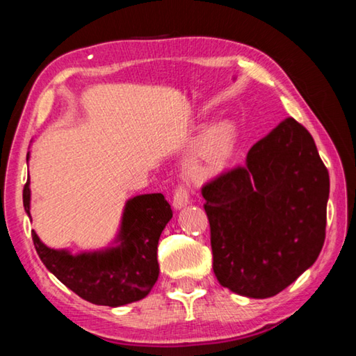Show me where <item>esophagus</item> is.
I'll use <instances>...</instances> for the list:
<instances>
[{
  "label": "esophagus",
  "instance_id": "obj_1",
  "mask_svg": "<svg viewBox=\"0 0 356 356\" xmlns=\"http://www.w3.org/2000/svg\"><path fill=\"white\" fill-rule=\"evenodd\" d=\"M188 204H190L188 190H186L184 185L177 186V190L174 191V196H172V207L176 210H180L188 206Z\"/></svg>",
  "mask_w": 356,
  "mask_h": 356
}]
</instances>
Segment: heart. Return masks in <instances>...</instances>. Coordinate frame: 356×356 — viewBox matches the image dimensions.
<instances>
[{"instance_id": "obj_1", "label": "heart", "mask_w": 356, "mask_h": 356, "mask_svg": "<svg viewBox=\"0 0 356 356\" xmlns=\"http://www.w3.org/2000/svg\"><path fill=\"white\" fill-rule=\"evenodd\" d=\"M238 129L229 119L218 120L202 131L186 156L185 171L195 182H209L227 170L236 154Z\"/></svg>"}]
</instances>
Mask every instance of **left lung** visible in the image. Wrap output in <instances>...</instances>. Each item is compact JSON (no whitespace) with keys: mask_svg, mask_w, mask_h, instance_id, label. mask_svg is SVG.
I'll return each mask as SVG.
<instances>
[{"mask_svg":"<svg viewBox=\"0 0 356 356\" xmlns=\"http://www.w3.org/2000/svg\"><path fill=\"white\" fill-rule=\"evenodd\" d=\"M213 273L248 298L284 291L325 242L330 176L303 125L287 118L250 149L243 166L202 188Z\"/></svg>","mask_w":356,"mask_h":356,"instance_id":"left-lung-1","label":"left lung"}]
</instances>
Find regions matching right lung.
<instances>
[{
  "label": "right lung",
  "mask_w": 356,
  "mask_h": 356,
  "mask_svg": "<svg viewBox=\"0 0 356 356\" xmlns=\"http://www.w3.org/2000/svg\"><path fill=\"white\" fill-rule=\"evenodd\" d=\"M31 152L28 150L26 161ZM23 207L31 218L29 177L23 188ZM172 218L171 206L161 193L138 195L125 201L113 242L100 250L70 252L47 246L31 232L35 251L47 270L94 305L118 308L143 300L159 280L156 246Z\"/></svg>",
  "instance_id": "obj_1"
}]
</instances>
